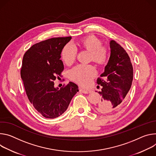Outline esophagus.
Here are the masks:
<instances>
[{"label":"esophagus","mask_w":156,"mask_h":156,"mask_svg":"<svg viewBox=\"0 0 156 156\" xmlns=\"http://www.w3.org/2000/svg\"><path fill=\"white\" fill-rule=\"evenodd\" d=\"M80 91L83 94H90L91 92V91L89 90H84L82 89H80Z\"/></svg>","instance_id":"obj_1"}]
</instances>
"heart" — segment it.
I'll use <instances>...</instances> for the list:
<instances>
[{
	"label": "heart",
	"mask_w": 156,
	"mask_h": 156,
	"mask_svg": "<svg viewBox=\"0 0 156 156\" xmlns=\"http://www.w3.org/2000/svg\"><path fill=\"white\" fill-rule=\"evenodd\" d=\"M80 47L90 53V59L100 66L106 64L108 52L106 47L103 46L101 41L95 36H89L82 39L79 43ZM77 54L76 48L71 44H67L62 48L61 56L67 65L72 64ZM95 68L92 65H78L69 71V77L82 86H88L96 76Z\"/></svg>",
	"instance_id": "1"
}]
</instances>
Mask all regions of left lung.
Listing matches in <instances>:
<instances>
[{
  "mask_svg": "<svg viewBox=\"0 0 156 156\" xmlns=\"http://www.w3.org/2000/svg\"><path fill=\"white\" fill-rule=\"evenodd\" d=\"M110 56L105 71L97 80L102 88L98 92L101 98L96 109L103 113L114 112L121 107L133 79V68L126 51L114 40L110 41Z\"/></svg>",
  "mask_w": 156,
  "mask_h": 156,
  "instance_id": "obj_1",
  "label": "left lung"
}]
</instances>
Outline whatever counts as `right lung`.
Wrapping results in <instances>:
<instances>
[{
	"label": "right lung",
	"instance_id": "right-lung-1",
	"mask_svg": "<svg viewBox=\"0 0 156 156\" xmlns=\"http://www.w3.org/2000/svg\"><path fill=\"white\" fill-rule=\"evenodd\" d=\"M71 37L49 38L33 44L25 53L21 68L27 97L34 108L46 118H55L67 108L78 86L69 82L59 90L54 80L64 70L60 59L64 46Z\"/></svg>",
	"mask_w": 156,
	"mask_h": 156
}]
</instances>
